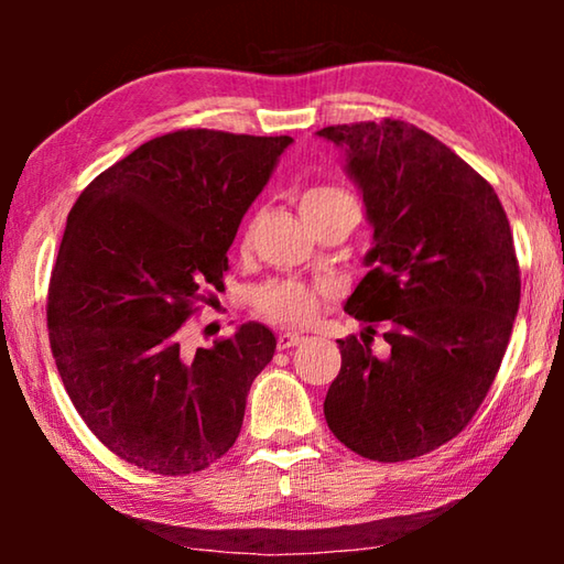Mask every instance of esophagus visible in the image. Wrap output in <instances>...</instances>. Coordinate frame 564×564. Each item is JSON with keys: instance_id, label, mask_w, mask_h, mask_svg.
<instances>
[{"instance_id": "obj_1", "label": "esophagus", "mask_w": 564, "mask_h": 564, "mask_svg": "<svg viewBox=\"0 0 564 564\" xmlns=\"http://www.w3.org/2000/svg\"><path fill=\"white\" fill-rule=\"evenodd\" d=\"M303 338L299 336V333H279V343H275V346H279V350H285V348H293V346H299Z\"/></svg>"}]
</instances>
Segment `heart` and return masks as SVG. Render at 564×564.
Masks as SVG:
<instances>
[{
	"instance_id": "heart-1",
	"label": "heart",
	"mask_w": 564,
	"mask_h": 564,
	"mask_svg": "<svg viewBox=\"0 0 564 564\" xmlns=\"http://www.w3.org/2000/svg\"><path fill=\"white\" fill-rule=\"evenodd\" d=\"M348 196L346 191L336 186H316L305 191L301 198V212L303 216L313 212L328 202H336V198ZM328 301L326 289H313V285H305L299 281H269L259 285L253 291V308L261 318L275 326H308V323L316 321V316L323 308V303Z\"/></svg>"
}]
</instances>
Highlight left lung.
Wrapping results in <instances>:
<instances>
[{
  "label": "left lung",
  "instance_id": "obj_1",
  "mask_svg": "<svg viewBox=\"0 0 564 564\" xmlns=\"http://www.w3.org/2000/svg\"><path fill=\"white\" fill-rule=\"evenodd\" d=\"M318 137L346 151L373 226L370 271L346 301L366 330L338 340L323 413L352 453L413 460L453 441L498 376L520 305L510 221L488 181L413 123H338ZM380 319L386 359L369 348Z\"/></svg>",
  "mask_w": 564,
  "mask_h": 564
}]
</instances>
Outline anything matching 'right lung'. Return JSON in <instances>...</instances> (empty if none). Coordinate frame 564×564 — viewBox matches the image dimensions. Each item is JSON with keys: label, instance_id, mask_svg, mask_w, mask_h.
I'll return each mask as SVG.
<instances>
[{"label": "right lung", "instance_id": "obj_1", "mask_svg": "<svg viewBox=\"0 0 564 564\" xmlns=\"http://www.w3.org/2000/svg\"><path fill=\"white\" fill-rule=\"evenodd\" d=\"M291 137L181 129L133 149L66 218L46 326L76 413L113 455L188 475L236 443L275 336L243 323L188 352L184 323L221 289L228 246Z\"/></svg>", "mask_w": 564, "mask_h": 564}]
</instances>
